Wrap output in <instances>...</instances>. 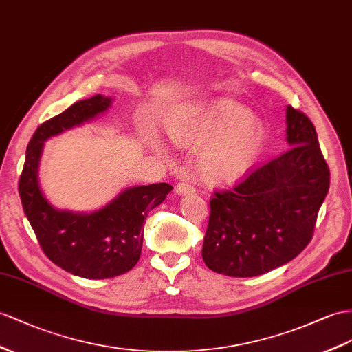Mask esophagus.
<instances>
[{
	"mask_svg": "<svg viewBox=\"0 0 352 352\" xmlns=\"http://www.w3.org/2000/svg\"><path fill=\"white\" fill-rule=\"evenodd\" d=\"M195 190H196L195 186H192L190 183H187V182L178 183L177 187H175V192L178 195H190V193H195Z\"/></svg>",
	"mask_w": 352,
	"mask_h": 352,
	"instance_id": "obj_1",
	"label": "esophagus"
}]
</instances>
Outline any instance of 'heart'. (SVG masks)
I'll use <instances>...</instances> for the list:
<instances>
[{"mask_svg":"<svg viewBox=\"0 0 352 352\" xmlns=\"http://www.w3.org/2000/svg\"><path fill=\"white\" fill-rule=\"evenodd\" d=\"M178 144L197 147V170L211 184H228L244 177L256 164L265 142V131L245 108L220 101L202 110L177 117L168 124Z\"/></svg>","mask_w":352,"mask_h":352,"instance_id":"1","label":"heart"}]
</instances>
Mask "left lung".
I'll return each mask as SVG.
<instances>
[{
	"instance_id": "8db88e82",
	"label": "left lung",
	"mask_w": 352,
	"mask_h": 352,
	"mask_svg": "<svg viewBox=\"0 0 352 352\" xmlns=\"http://www.w3.org/2000/svg\"><path fill=\"white\" fill-rule=\"evenodd\" d=\"M285 119L290 148L210 201L202 258L214 272L266 274L299 256L312 239L330 170L309 117L288 105Z\"/></svg>"
}]
</instances>
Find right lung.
Masks as SVG:
<instances>
[{"label": "right lung", "mask_w": 352, "mask_h": 352, "mask_svg": "<svg viewBox=\"0 0 352 352\" xmlns=\"http://www.w3.org/2000/svg\"><path fill=\"white\" fill-rule=\"evenodd\" d=\"M111 102L113 98L95 95L40 124L26 148L19 178L23 211L44 254L67 272L87 279L119 276L137 265L142 248L144 221L173 190V186L166 183L133 186L89 214L56 210L44 197L38 184L44 141L94 120L105 113Z\"/></svg>", "instance_id": "right-lung-1"}]
</instances>
